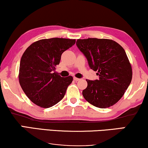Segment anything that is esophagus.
I'll return each instance as SVG.
<instances>
[{"label": "esophagus", "instance_id": "1", "mask_svg": "<svg viewBox=\"0 0 148 148\" xmlns=\"http://www.w3.org/2000/svg\"><path fill=\"white\" fill-rule=\"evenodd\" d=\"M73 79L75 81V82H77V81L80 80V79L79 78H77V77H73Z\"/></svg>", "mask_w": 148, "mask_h": 148}]
</instances>
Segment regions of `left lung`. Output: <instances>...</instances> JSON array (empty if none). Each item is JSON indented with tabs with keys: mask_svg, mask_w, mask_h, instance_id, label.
Wrapping results in <instances>:
<instances>
[{
	"mask_svg": "<svg viewBox=\"0 0 148 148\" xmlns=\"http://www.w3.org/2000/svg\"><path fill=\"white\" fill-rule=\"evenodd\" d=\"M76 45L99 77L94 81L86 79L88 87L82 92L84 98L100 108L116 104L132 79V69L125 50L108 39H79Z\"/></svg>",
	"mask_w": 148,
	"mask_h": 148,
	"instance_id": "8db88e82",
	"label": "left lung"
}]
</instances>
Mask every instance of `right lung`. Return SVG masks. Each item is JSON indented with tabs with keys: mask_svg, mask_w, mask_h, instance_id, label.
<instances>
[{
	"mask_svg": "<svg viewBox=\"0 0 148 148\" xmlns=\"http://www.w3.org/2000/svg\"><path fill=\"white\" fill-rule=\"evenodd\" d=\"M75 40L53 38L34 42L21 56L19 80L28 98L42 108H50L63 98L73 77H62L55 72L63 52Z\"/></svg>",
	"mask_w": 148,
	"mask_h": 148,
	"instance_id": "add662e5",
	"label": "right lung"
}]
</instances>
